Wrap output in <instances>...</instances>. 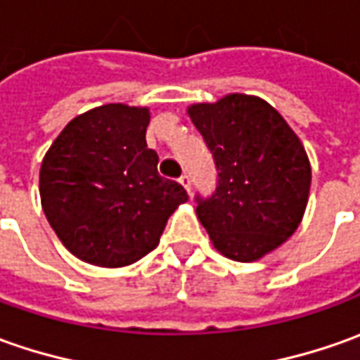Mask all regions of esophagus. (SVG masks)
I'll list each match as a JSON object with an SVG mask.
<instances>
[{"instance_id":"34e87169","label":"esophagus","mask_w":360,"mask_h":360,"mask_svg":"<svg viewBox=\"0 0 360 360\" xmlns=\"http://www.w3.org/2000/svg\"><path fill=\"white\" fill-rule=\"evenodd\" d=\"M179 183L185 187V191L191 193V179H189V175H181Z\"/></svg>"}]
</instances>
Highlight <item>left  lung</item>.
<instances>
[{
	"instance_id": "8db88e82",
	"label": "left lung",
	"mask_w": 360,
	"mask_h": 360,
	"mask_svg": "<svg viewBox=\"0 0 360 360\" xmlns=\"http://www.w3.org/2000/svg\"><path fill=\"white\" fill-rule=\"evenodd\" d=\"M219 171L197 217L219 253L239 263L275 251L301 225L311 189L303 143L265 99L229 94L187 107Z\"/></svg>"
}]
</instances>
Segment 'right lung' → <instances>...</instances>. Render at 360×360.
<instances>
[{
	"instance_id": "right-lung-1",
	"label": "right lung",
	"mask_w": 360,
	"mask_h": 360,
	"mask_svg": "<svg viewBox=\"0 0 360 360\" xmlns=\"http://www.w3.org/2000/svg\"><path fill=\"white\" fill-rule=\"evenodd\" d=\"M149 119V107L89 109L69 121L41 161L45 217L69 253L89 265L137 263L189 199L179 183L159 177V157L145 141Z\"/></svg>"
}]
</instances>
